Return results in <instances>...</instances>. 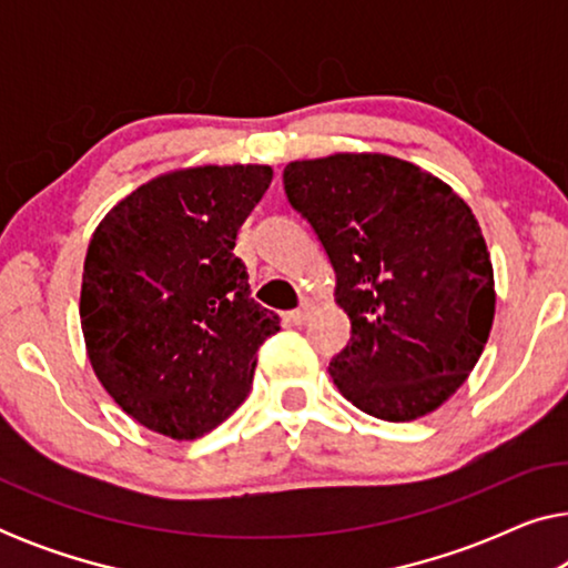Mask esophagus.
<instances>
[{
    "label": "esophagus",
    "mask_w": 568,
    "mask_h": 568,
    "mask_svg": "<svg viewBox=\"0 0 568 568\" xmlns=\"http://www.w3.org/2000/svg\"><path fill=\"white\" fill-rule=\"evenodd\" d=\"M313 305H310V302H305V305L302 307H297V310H292V313H286V321H290L292 325H305L310 317H313Z\"/></svg>",
    "instance_id": "1"
}]
</instances>
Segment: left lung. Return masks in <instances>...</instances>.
Instances as JSON below:
<instances>
[{"label":"left lung","mask_w":568,"mask_h":568,"mask_svg":"<svg viewBox=\"0 0 568 568\" xmlns=\"http://www.w3.org/2000/svg\"><path fill=\"white\" fill-rule=\"evenodd\" d=\"M284 191L328 253L352 321L328 367L341 395L383 422L437 410L494 323V266L470 206L414 162L377 152L290 162Z\"/></svg>","instance_id":"1"}]
</instances>
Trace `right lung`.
Listing matches in <instances>:
<instances>
[{"label": "right lung", "mask_w": 568, "mask_h": 568, "mask_svg": "<svg viewBox=\"0 0 568 568\" xmlns=\"http://www.w3.org/2000/svg\"><path fill=\"white\" fill-rule=\"evenodd\" d=\"M268 165H204L152 178L92 232L80 317L92 369L146 429L204 437L253 385L278 315L251 297L240 224Z\"/></svg>", "instance_id": "add662e5"}]
</instances>
